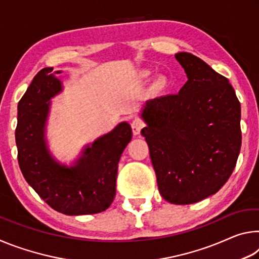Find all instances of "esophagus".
Instances as JSON below:
<instances>
[{
  "mask_svg": "<svg viewBox=\"0 0 259 259\" xmlns=\"http://www.w3.org/2000/svg\"><path fill=\"white\" fill-rule=\"evenodd\" d=\"M145 125H146V123H145V121H144L143 117L136 116L133 120V122H131V128H133L134 135H139L140 130H142Z\"/></svg>",
  "mask_w": 259,
  "mask_h": 259,
  "instance_id": "1",
  "label": "esophagus"
}]
</instances>
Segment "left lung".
I'll list each match as a JSON object with an SVG mask.
<instances>
[{
  "label": "left lung",
  "mask_w": 259,
  "mask_h": 259,
  "mask_svg": "<svg viewBox=\"0 0 259 259\" xmlns=\"http://www.w3.org/2000/svg\"><path fill=\"white\" fill-rule=\"evenodd\" d=\"M187 74L178 94L146 103L142 130L162 198L190 204L221 190L241 148V107L233 87L202 59L176 55Z\"/></svg>",
  "instance_id": "obj_1"
}]
</instances>
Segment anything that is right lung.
<instances>
[{"instance_id": "right-lung-1", "label": "right lung", "mask_w": 259, "mask_h": 259, "mask_svg": "<svg viewBox=\"0 0 259 259\" xmlns=\"http://www.w3.org/2000/svg\"><path fill=\"white\" fill-rule=\"evenodd\" d=\"M52 69H41L18 103L16 144L20 170L40 198L57 211L71 216L102 212L115 198L117 164L133 130L122 122L88 146L75 166L59 165L43 139L50 104L47 102L61 90L56 76L59 72Z\"/></svg>"}]
</instances>
